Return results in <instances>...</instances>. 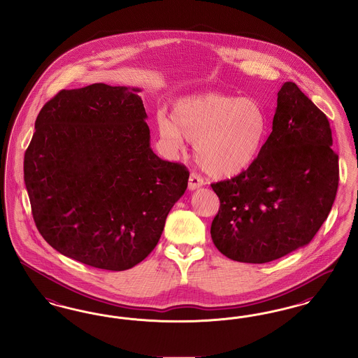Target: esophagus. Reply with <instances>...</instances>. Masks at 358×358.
Here are the masks:
<instances>
[{
	"label": "esophagus",
	"instance_id": "34e87169",
	"mask_svg": "<svg viewBox=\"0 0 358 358\" xmlns=\"http://www.w3.org/2000/svg\"><path fill=\"white\" fill-rule=\"evenodd\" d=\"M203 185H204V182H203L202 178H201L198 173L191 172L189 179H188V188H189L191 191H194V189H196V188L202 187Z\"/></svg>",
	"mask_w": 358,
	"mask_h": 358
}]
</instances>
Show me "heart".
<instances>
[{"instance_id": "heart-1", "label": "heart", "mask_w": 358, "mask_h": 358, "mask_svg": "<svg viewBox=\"0 0 358 358\" xmlns=\"http://www.w3.org/2000/svg\"><path fill=\"white\" fill-rule=\"evenodd\" d=\"M156 128L171 154L183 151L188 140L195 143L202 170L215 178H233L261 154L268 119L255 99L206 92L176 100L171 116L157 113Z\"/></svg>"}]
</instances>
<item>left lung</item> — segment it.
Returning a JSON list of instances; mask_svg holds the SVG:
<instances>
[{"label":"left lung","instance_id":"left-lung-1","mask_svg":"<svg viewBox=\"0 0 358 358\" xmlns=\"http://www.w3.org/2000/svg\"><path fill=\"white\" fill-rule=\"evenodd\" d=\"M327 115L294 83L282 85L273 131L257 160L213 183L220 207L211 238L227 258L266 264L306 246L338 188V155Z\"/></svg>","mask_w":358,"mask_h":358}]
</instances>
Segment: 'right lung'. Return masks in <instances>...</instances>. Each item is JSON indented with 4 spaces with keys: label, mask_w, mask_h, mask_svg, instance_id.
Listing matches in <instances>:
<instances>
[{
    "label": "right lung",
    "mask_w": 358,
    "mask_h": 358,
    "mask_svg": "<svg viewBox=\"0 0 358 358\" xmlns=\"http://www.w3.org/2000/svg\"><path fill=\"white\" fill-rule=\"evenodd\" d=\"M139 88L62 90L41 108L24 157L34 223L60 254L123 271L155 249L189 172L150 147Z\"/></svg>",
    "instance_id": "1"
}]
</instances>
